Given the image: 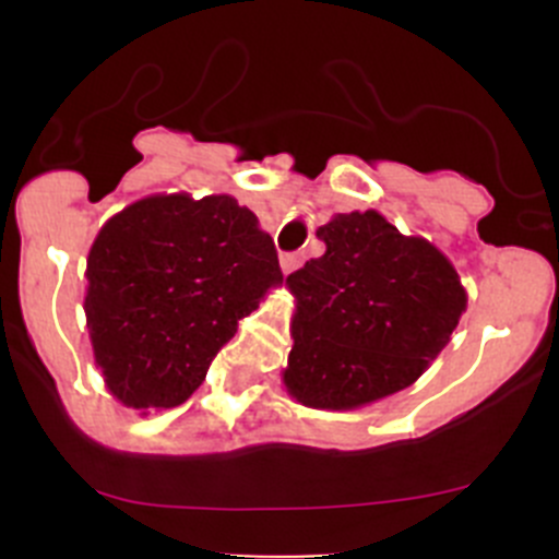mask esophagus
<instances>
[{
	"mask_svg": "<svg viewBox=\"0 0 559 559\" xmlns=\"http://www.w3.org/2000/svg\"><path fill=\"white\" fill-rule=\"evenodd\" d=\"M302 262H306V253H300V251L281 253V270H284V273H295Z\"/></svg>",
	"mask_w": 559,
	"mask_h": 559,
	"instance_id": "34e87169",
	"label": "esophagus"
}]
</instances>
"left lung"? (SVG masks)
<instances>
[{
	"instance_id": "8db88e82",
	"label": "left lung",
	"mask_w": 559,
	"mask_h": 559,
	"mask_svg": "<svg viewBox=\"0 0 559 559\" xmlns=\"http://www.w3.org/2000/svg\"><path fill=\"white\" fill-rule=\"evenodd\" d=\"M316 235L326 251L286 278L297 311L284 384L308 408L352 411L414 384L467 295L436 246L376 211L337 213Z\"/></svg>"
}]
</instances>
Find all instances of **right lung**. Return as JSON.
I'll list each match as a JSON object with an SVG mask.
<instances>
[{
    "label": "right lung",
    "instance_id": "obj_1",
    "mask_svg": "<svg viewBox=\"0 0 559 559\" xmlns=\"http://www.w3.org/2000/svg\"><path fill=\"white\" fill-rule=\"evenodd\" d=\"M86 324L105 384L129 408H173L278 286L273 238L229 194H154L107 218L86 262Z\"/></svg>",
    "mask_w": 559,
    "mask_h": 559
}]
</instances>
